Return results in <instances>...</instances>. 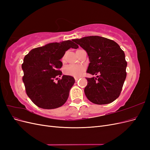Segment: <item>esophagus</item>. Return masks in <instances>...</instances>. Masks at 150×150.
Here are the masks:
<instances>
[{
  "label": "esophagus",
  "instance_id": "obj_1",
  "mask_svg": "<svg viewBox=\"0 0 150 150\" xmlns=\"http://www.w3.org/2000/svg\"><path fill=\"white\" fill-rule=\"evenodd\" d=\"M74 79H75V81H78L79 79V78H75Z\"/></svg>",
  "mask_w": 150,
  "mask_h": 150
}]
</instances>
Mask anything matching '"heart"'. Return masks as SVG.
<instances>
[{"instance_id": "b5f03b06", "label": "heart", "mask_w": 150, "mask_h": 150, "mask_svg": "<svg viewBox=\"0 0 150 150\" xmlns=\"http://www.w3.org/2000/svg\"><path fill=\"white\" fill-rule=\"evenodd\" d=\"M65 56H63L62 60L64 61ZM86 69V67L83 65L78 64H69L64 67V73L66 75L71 76L74 77H79L83 74Z\"/></svg>"}]
</instances>
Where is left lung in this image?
Here are the masks:
<instances>
[{
    "mask_svg": "<svg viewBox=\"0 0 150 150\" xmlns=\"http://www.w3.org/2000/svg\"><path fill=\"white\" fill-rule=\"evenodd\" d=\"M73 41L88 53L87 72L97 78H86V96L93 103L106 104L120 96L126 77L125 52L114 40L100 36H88Z\"/></svg>",
    "mask_w": 150,
    "mask_h": 150,
    "instance_id": "1",
    "label": "left lung"
}]
</instances>
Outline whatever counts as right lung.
<instances>
[{"label": "right lung", "mask_w": 150, "mask_h": 150, "mask_svg": "<svg viewBox=\"0 0 150 150\" xmlns=\"http://www.w3.org/2000/svg\"><path fill=\"white\" fill-rule=\"evenodd\" d=\"M78 47L73 40H68L33 49L25 55L22 64V81L27 95L36 106L51 110L66 102L75 80L66 75L58 79L62 75L60 60L67 50Z\"/></svg>", "instance_id": "1"}]
</instances>
